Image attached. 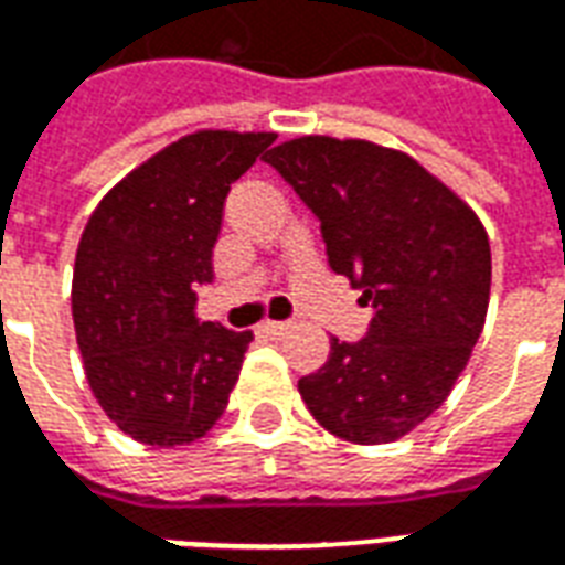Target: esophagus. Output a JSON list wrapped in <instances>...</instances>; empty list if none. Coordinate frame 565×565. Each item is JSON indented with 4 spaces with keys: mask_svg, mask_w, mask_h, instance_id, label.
Instances as JSON below:
<instances>
[{
    "mask_svg": "<svg viewBox=\"0 0 565 565\" xmlns=\"http://www.w3.org/2000/svg\"><path fill=\"white\" fill-rule=\"evenodd\" d=\"M263 330L269 332V335H287V332L294 330V323L290 320H266Z\"/></svg>",
    "mask_w": 565,
    "mask_h": 565,
    "instance_id": "34e87169",
    "label": "esophagus"
}]
</instances>
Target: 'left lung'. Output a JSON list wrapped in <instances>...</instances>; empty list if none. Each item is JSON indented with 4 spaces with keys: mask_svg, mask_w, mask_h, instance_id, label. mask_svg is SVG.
Masks as SVG:
<instances>
[{
    "mask_svg": "<svg viewBox=\"0 0 565 565\" xmlns=\"http://www.w3.org/2000/svg\"><path fill=\"white\" fill-rule=\"evenodd\" d=\"M266 162L315 211L332 271L375 308L366 339H330L299 396L332 436L396 441L448 399L484 330V223L415 157L375 141L299 136Z\"/></svg>",
    "mask_w": 565,
    "mask_h": 565,
    "instance_id": "left-lung-1",
    "label": "left lung"
}]
</instances>
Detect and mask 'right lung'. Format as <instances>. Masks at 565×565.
Returning a JSON list of instances; mask_svg holds the SVG:
<instances>
[{
  "label": "right lung",
  "instance_id": "right-lung-1",
  "mask_svg": "<svg viewBox=\"0 0 565 565\" xmlns=\"http://www.w3.org/2000/svg\"><path fill=\"white\" fill-rule=\"evenodd\" d=\"M275 132L199 129L117 181L81 233L72 318L93 396L141 445H190L230 403L250 332L199 323L230 184Z\"/></svg>",
  "mask_w": 565,
  "mask_h": 565
}]
</instances>
